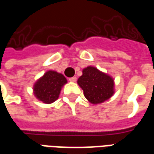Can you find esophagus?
Instances as JSON below:
<instances>
[{
  "label": "esophagus",
  "mask_w": 154,
  "mask_h": 154,
  "mask_svg": "<svg viewBox=\"0 0 154 154\" xmlns=\"http://www.w3.org/2000/svg\"><path fill=\"white\" fill-rule=\"evenodd\" d=\"M69 81H70V82H75L77 81V77H70V78H69Z\"/></svg>",
  "instance_id": "esophagus-1"
}]
</instances>
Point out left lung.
I'll return each instance as SVG.
<instances>
[{"mask_svg": "<svg viewBox=\"0 0 154 154\" xmlns=\"http://www.w3.org/2000/svg\"><path fill=\"white\" fill-rule=\"evenodd\" d=\"M77 83L83 90L85 97L92 104L104 102L114 93L113 79L94 67L84 68Z\"/></svg>", "mask_w": 154, "mask_h": 154, "instance_id": "obj_1", "label": "left lung"}]
</instances>
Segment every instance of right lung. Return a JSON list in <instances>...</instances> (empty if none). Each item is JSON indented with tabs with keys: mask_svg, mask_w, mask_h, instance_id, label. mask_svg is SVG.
I'll use <instances>...</instances> for the list:
<instances>
[{
	"mask_svg": "<svg viewBox=\"0 0 154 154\" xmlns=\"http://www.w3.org/2000/svg\"><path fill=\"white\" fill-rule=\"evenodd\" d=\"M65 83L67 79L63 74L48 71L36 82L34 87L35 95L44 103H53L58 98L61 88Z\"/></svg>",
	"mask_w": 154,
	"mask_h": 154,
	"instance_id": "1",
	"label": "right lung"
}]
</instances>
